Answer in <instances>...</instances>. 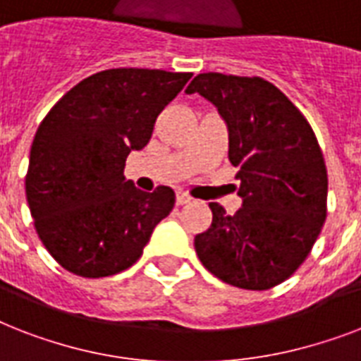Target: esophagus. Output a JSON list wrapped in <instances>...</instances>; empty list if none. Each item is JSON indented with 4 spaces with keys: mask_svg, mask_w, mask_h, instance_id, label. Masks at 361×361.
Here are the masks:
<instances>
[{
    "mask_svg": "<svg viewBox=\"0 0 361 361\" xmlns=\"http://www.w3.org/2000/svg\"><path fill=\"white\" fill-rule=\"evenodd\" d=\"M191 200H192V198L189 197L185 191L176 192V204H178V206H185V204H189Z\"/></svg>",
    "mask_w": 361,
    "mask_h": 361,
    "instance_id": "esophagus-1",
    "label": "esophagus"
}]
</instances>
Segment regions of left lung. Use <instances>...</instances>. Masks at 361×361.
Wrapping results in <instances>:
<instances>
[{"mask_svg": "<svg viewBox=\"0 0 361 361\" xmlns=\"http://www.w3.org/2000/svg\"><path fill=\"white\" fill-rule=\"evenodd\" d=\"M185 93L219 110L243 204L214 219L195 249L209 274L247 290H268L296 271L326 221L328 172L309 121L285 93L258 76L202 73Z\"/></svg>", "mask_w": 361, "mask_h": 361, "instance_id": "1", "label": "left lung"}]
</instances>
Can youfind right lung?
<instances>
[{
	"instance_id": "1",
	"label": "right lung",
	"mask_w": 361,
	"mask_h": 361,
	"mask_svg": "<svg viewBox=\"0 0 361 361\" xmlns=\"http://www.w3.org/2000/svg\"><path fill=\"white\" fill-rule=\"evenodd\" d=\"M191 73L109 69L54 104L35 133L25 198L42 245L67 271L109 277L142 257L172 212L170 187L153 192L125 180L127 155L152 138L163 109Z\"/></svg>"
}]
</instances>
